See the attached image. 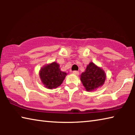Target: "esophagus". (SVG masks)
I'll return each instance as SVG.
<instances>
[{
  "label": "esophagus",
  "instance_id": "1",
  "mask_svg": "<svg viewBox=\"0 0 135 135\" xmlns=\"http://www.w3.org/2000/svg\"><path fill=\"white\" fill-rule=\"evenodd\" d=\"M73 73L75 75H79V72L77 71H73Z\"/></svg>",
  "mask_w": 135,
  "mask_h": 135
}]
</instances>
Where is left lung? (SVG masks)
<instances>
[{
	"label": "left lung",
	"mask_w": 135,
	"mask_h": 135,
	"mask_svg": "<svg viewBox=\"0 0 135 135\" xmlns=\"http://www.w3.org/2000/svg\"><path fill=\"white\" fill-rule=\"evenodd\" d=\"M107 78L105 73L102 68L90 62L80 75V80L88 92H92L100 88Z\"/></svg>",
	"instance_id": "obj_1"
}]
</instances>
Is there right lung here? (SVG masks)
I'll return each instance as SVG.
<instances>
[{
	"label": "right lung",
	"mask_w": 135,
	"mask_h": 135,
	"mask_svg": "<svg viewBox=\"0 0 135 135\" xmlns=\"http://www.w3.org/2000/svg\"><path fill=\"white\" fill-rule=\"evenodd\" d=\"M67 74L61 70L59 64L52 62L43 66L39 71L42 84L49 89H53L62 83Z\"/></svg>",
	"instance_id": "right-lung-1"
}]
</instances>
